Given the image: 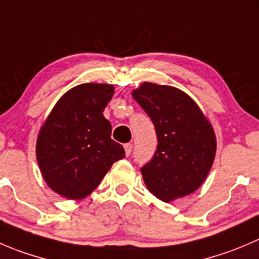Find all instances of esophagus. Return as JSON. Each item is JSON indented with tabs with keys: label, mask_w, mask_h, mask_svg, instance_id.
Returning <instances> with one entry per match:
<instances>
[{
	"label": "esophagus",
	"mask_w": 259,
	"mask_h": 259,
	"mask_svg": "<svg viewBox=\"0 0 259 259\" xmlns=\"http://www.w3.org/2000/svg\"><path fill=\"white\" fill-rule=\"evenodd\" d=\"M124 148H125V153H126V155H130V153H132V150H133V144L126 143V144L124 145Z\"/></svg>",
	"instance_id": "1"
}]
</instances>
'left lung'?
<instances>
[{
  "instance_id": "left-lung-1",
  "label": "left lung",
  "mask_w": 259,
  "mask_h": 259,
  "mask_svg": "<svg viewBox=\"0 0 259 259\" xmlns=\"http://www.w3.org/2000/svg\"><path fill=\"white\" fill-rule=\"evenodd\" d=\"M153 121L158 145L140 168L148 190L164 202L187 196L206 178L217 152L214 130L181 90L145 82L132 92Z\"/></svg>"
}]
</instances>
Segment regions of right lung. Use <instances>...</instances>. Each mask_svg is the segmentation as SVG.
Instances as JSON below:
<instances>
[{"label":"right lung","mask_w":259,"mask_h":259,"mask_svg":"<svg viewBox=\"0 0 259 259\" xmlns=\"http://www.w3.org/2000/svg\"><path fill=\"white\" fill-rule=\"evenodd\" d=\"M114 87L83 83L57 102L36 142V159L52 190L81 200L100 185L116 160L125 157L111 139V124L102 115Z\"/></svg>","instance_id":"right-lung-1"}]
</instances>
